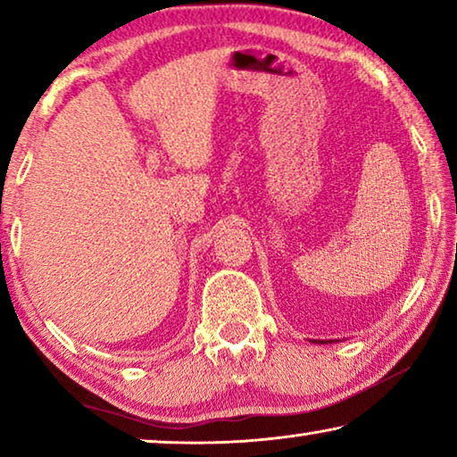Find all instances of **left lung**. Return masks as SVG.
I'll return each mask as SVG.
<instances>
[{
	"label": "left lung",
	"mask_w": 457,
	"mask_h": 457,
	"mask_svg": "<svg viewBox=\"0 0 457 457\" xmlns=\"http://www.w3.org/2000/svg\"><path fill=\"white\" fill-rule=\"evenodd\" d=\"M311 343H316V345H330V343H337V340H311Z\"/></svg>",
	"instance_id": "8db88e82"
}]
</instances>
